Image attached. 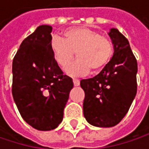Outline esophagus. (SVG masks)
<instances>
[{
    "instance_id": "esophagus-1",
    "label": "esophagus",
    "mask_w": 149,
    "mask_h": 149,
    "mask_svg": "<svg viewBox=\"0 0 149 149\" xmlns=\"http://www.w3.org/2000/svg\"><path fill=\"white\" fill-rule=\"evenodd\" d=\"M72 81H73V84H74L75 86H78V85H79V84H80V82H79V80H78V79L73 78V79H72Z\"/></svg>"
}]
</instances>
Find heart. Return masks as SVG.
<instances>
[{
	"label": "heart",
	"instance_id": "1",
	"mask_svg": "<svg viewBox=\"0 0 149 149\" xmlns=\"http://www.w3.org/2000/svg\"><path fill=\"white\" fill-rule=\"evenodd\" d=\"M63 36V40L53 37L50 46L55 62L62 69L69 65L77 52V60L66 69L69 75L83 76L91 69L97 72L109 64L114 54L112 41L90 28H69Z\"/></svg>",
	"mask_w": 149,
	"mask_h": 149
}]
</instances>
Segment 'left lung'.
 <instances>
[{"label":"left lung","instance_id":"8db88e82","mask_svg":"<svg viewBox=\"0 0 149 149\" xmlns=\"http://www.w3.org/2000/svg\"><path fill=\"white\" fill-rule=\"evenodd\" d=\"M114 54L99 74L82 79L84 116L96 127H113L129 111L137 91V61L129 40L116 28L109 33Z\"/></svg>","mask_w":149,"mask_h":149}]
</instances>
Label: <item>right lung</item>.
I'll return each instance as SVG.
<instances>
[{
  "mask_svg": "<svg viewBox=\"0 0 149 149\" xmlns=\"http://www.w3.org/2000/svg\"><path fill=\"white\" fill-rule=\"evenodd\" d=\"M52 27L42 25L26 37L13 60L12 94L22 118L38 130L56 129L73 87L51 50Z\"/></svg>",
  "mask_w": 149,
  "mask_h": 149,
  "instance_id": "1",
  "label": "right lung"
}]
</instances>
